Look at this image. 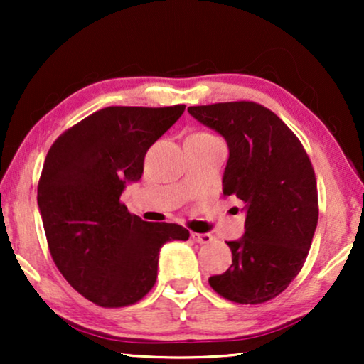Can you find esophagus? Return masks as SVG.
Masks as SVG:
<instances>
[{"mask_svg": "<svg viewBox=\"0 0 364 364\" xmlns=\"http://www.w3.org/2000/svg\"><path fill=\"white\" fill-rule=\"evenodd\" d=\"M191 237L197 243H200V245H203V243H210L213 240V237L210 235V233H196V232H192Z\"/></svg>", "mask_w": 364, "mask_h": 364, "instance_id": "esophagus-1", "label": "esophagus"}]
</instances>
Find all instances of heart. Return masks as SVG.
Returning a JSON list of instances; mask_svg holds the SVG:
<instances>
[{"mask_svg":"<svg viewBox=\"0 0 364 364\" xmlns=\"http://www.w3.org/2000/svg\"><path fill=\"white\" fill-rule=\"evenodd\" d=\"M192 136H207V134H203V132H197V134H192Z\"/></svg>","mask_w":364,"mask_h":364,"instance_id":"heart-1","label":"heart"}]
</instances>
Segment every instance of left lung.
<instances>
[{
    "label": "left lung",
    "mask_w": 364,
    "mask_h": 364,
    "mask_svg": "<svg viewBox=\"0 0 364 364\" xmlns=\"http://www.w3.org/2000/svg\"><path fill=\"white\" fill-rule=\"evenodd\" d=\"M228 144L223 196L245 208V233L227 242L232 265L208 278L218 295L260 305L280 295L300 273L318 223L316 177L290 127L262 104L217 102L188 107Z\"/></svg>",
    "instance_id": "8db88e82"
}]
</instances>
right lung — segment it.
I'll return each mask as SVG.
<instances>
[{
    "mask_svg": "<svg viewBox=\"0 0 364 364\" xmlns=\"http://www.w3.org/2000/svg\"><path fill=\"white\" fill-rule=\"evenodd\" d=\"M168 107L111 106L74 124L49 149L38 205L54 263L69 285L102 308L142 300L156 285L159 250L188 240L177 223L144 222L121 202L149 147L182 116Z\"/></svg>",
    "mask_w": 364,
    "mask_h": 364,
    "instance_id": "add662e5",
    "label": "right lung"
}]
</instances>
